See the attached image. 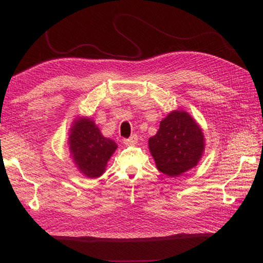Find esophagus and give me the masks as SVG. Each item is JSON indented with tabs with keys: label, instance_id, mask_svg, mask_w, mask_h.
I'll list each match as a JSON object with an SVG mask.
<instances>
[{
	"label": "esophagus",
	"instance_id": "esophagus-1",
	"mask_svg": "<svg viewBox=\"0 0 263 263\" xmlns=\"http://www.w3.org/2000/svg\"><path fill=\"white\" fill-rule=\"evenodd\" d=\"M123 141H124V144H126V145H135L138 141V137H137V135H132L130 138H125V139H123Z\"/></svg>",
	"mask_w": 263,
	"mask_h": 263
}]
</instances>
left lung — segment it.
I'll list each match as a JSON object with an SVG mask.
<instances>
[{"label": "left lung", "mask_w": 263, "mask_h": 263, "mask_svg": "<svg viewBox=\"0 0 263 263\" xmlns=\"http://www.w3.org/2000/svg\"><path fill=\"white\" fill-rule=\"evenodd\" d=\"M148 147L158 169L176 177L197 164L204 151V136L196 122L184 111H173L160 123Z\"/></svg>", "instance_id": "1"}]
</instances>
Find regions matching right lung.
<instances>
[{
  "instance_id": "obj_1",
  "label": "right lung",
  "mask_w": 263,
  "mask_h": 263,
  "mask_svg": "<svg viewBox=\"0 0 263 263\" xmlns=\"http://www.w3.org/2000/svg\"><path fill=\"white\" fill-rule=\"evenodd\" d=\"M70 131L69 149L74 162L88 177L101 176L106 162L117 148L116 142L102 136L99 127L89 118L75 122Z\"/></svg>"
}]
</instances>
